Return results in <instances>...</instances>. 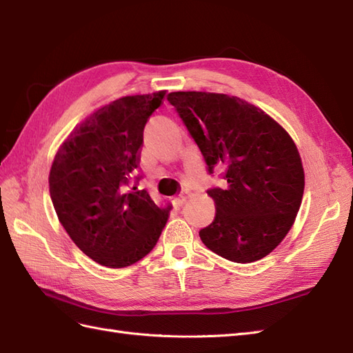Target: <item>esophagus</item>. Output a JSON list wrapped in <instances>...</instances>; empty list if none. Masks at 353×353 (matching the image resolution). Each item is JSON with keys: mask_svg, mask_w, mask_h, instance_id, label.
I'll list each match as a JSON object with an SVG mask.
<instances>
[{"mask_svg": "<svg viewBox=\"0 0 353 353\" xmlns=\"http://www.w3.org/2000/svg\"><path fill=\"white\" fill-rule=\"evenodd\" d=\"M185 201H186V198H185L183 195H180V196H176V198H174L173 204H174V207H180V205H183Z\"/></svg>", "mask_w": 353, "mask_h": 353, "instance_id": "34e87169", "label": "esophagus"}]
</instances>
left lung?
<instances>
[{"instance_id":"1","label":"left lung","mask_w":353,"mask_h":353,"mask_svg":"<svg viewBox=\"0 0 353 353\" xmlns=\"http://www.w3.org/2000/svg\"><path fill=\"white\" fill-rule=\"evenodd\" d=\"M209 174L225 167L227 186L207 191L216 205L213 222L200 231L204 245L232 263L267 256L291 230L304 192L300 153L282 126L239 97L171 92Z\"/></svg>"}]
</instances>
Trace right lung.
Returning <instances> with one entry per match:
<instances>
[{"label":"right lung","mask_w":353,"mask_h":353,"mask_svg":"<svg viewBox=\"0 0 353 353\" xmlns=\"http://www.w3.org/2000/svg\"><path fill=\"white\" fill-rule=\"evenodd\" d=\"M165 90L130 95L98 108L61 144L49 174L58 219L95 263L123 268L155 248L171 205L139 191L143 131Z\"/></svg>","instance_id":"add662e5"}]
</instances>
